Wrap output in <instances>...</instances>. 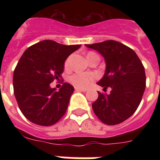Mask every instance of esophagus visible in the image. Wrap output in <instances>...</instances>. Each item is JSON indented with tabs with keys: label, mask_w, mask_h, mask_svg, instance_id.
Segmentation results:
<instances>
[{
	"label": "esophagus",
	"mask_w": 160,
	"mask_h": 160,
	"mask_svg": "<svg viewBox=\"0 0 160 160\" xmlns=\"http://www.w3.org/2000/svg\"><path fill=\"white\" fill-rule=\"evenodd\" d=\"M75 90L76 91H82V92H85L86 91V89H84V88H80V87H75Z\"/></svg>",
	"instance_id": "obj_1"
}]
</instances>
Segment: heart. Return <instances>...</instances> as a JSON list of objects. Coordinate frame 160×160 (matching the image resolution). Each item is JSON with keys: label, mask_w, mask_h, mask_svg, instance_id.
I'll list each match as a JSON object with an SVG mask.
<instances>
[{"label": "heart", "mask_w": 160, "mask_h": 160, "mask_svg": "<svg viewBox=\"0 0 160 160\" xmlns=\"http://www.w3.org/2000/svg\"><path fill=\"white\" fill-rule=\"evenodd\" d=\"M94 52H89L87 54V57L90 56V55H94ZM70 57H68L66 59L65 62V67L68 68L69 67V65H70ZM96 79V75L93 73H76V74H74L73 75H71L70 78H69V80L70 82L75 85L76 86H79V87L82 88H86L88 86H90L94 80Z\"/></svg>", "instance_id": "heart-1"}]
</instances>
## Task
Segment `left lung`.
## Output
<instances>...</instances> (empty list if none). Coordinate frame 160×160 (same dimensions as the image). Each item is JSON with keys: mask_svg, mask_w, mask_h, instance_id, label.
Instances as JSON below:
<instances>
[{"mask_svg": "<svg viewBox=\"0 0 160 160\" xmlns=\"http://www.w3.org/2000/svg\"><path fill=\"white\" fill-rule=\"evenodd\" d=\"M85 46L105 58V75L97 84L104 91L111 89L109 95L98 92V99L92 104L93 110L104 124H120L134 114L141 102L146 85L144 65L132 49L118 41Z\"/></svg>", "mask_w": 160, "mask_h": 160, "instance_id": "obj_1", "label": "left lung"}]
</instances>
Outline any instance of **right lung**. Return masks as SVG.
I'll list each match as a JSON object with an SVG mask.
<instances>
[{
  "label": "right lung",
  "instance_id": "1",
  "mask_svg": "<svg viewBox=\"0 0 160 160\" xmlns=\"http://www.w3.org/2000/svg\"><path fill=\"white\" fill-rule=\"evenodd\" d=\"M80 46L45 40L30 46L21 55L14 70V95L21 111L31 122L51 126L65 114L74 87L64 83L56 91L51 83L62 78L65 60Z\"/></svg>",
  "mask_w": 160,
  "mask_h": 160
}]
</instances>
